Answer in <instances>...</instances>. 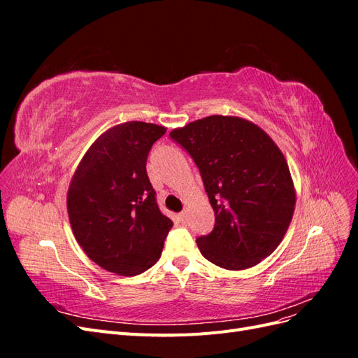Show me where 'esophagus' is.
<instances>
[{
	"label": "esophagus",
	"instance_id": "1",
	"mask_svg": "<svg viewBox=\"0 0 358 358\" xmlns=\"http://www.w3.org/2000/svg\"><path fill=\"white\" fill-rule=\"evenodd\" d=\"M179 221H180V224H182V225H187V222H188L187 212H182V213L179 215Z\"/></svg>",
	"mask_w": 358,
	"mask_h": 358
}]
</instances>
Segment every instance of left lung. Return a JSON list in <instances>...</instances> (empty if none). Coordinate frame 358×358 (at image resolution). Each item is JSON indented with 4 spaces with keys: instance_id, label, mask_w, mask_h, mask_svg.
Returning <instances> with one entry per match:
<instances>
[{
    "instance_id": "obj_1",
    "label": "left lung",
    "mask_w": 358,
    "mask_h": 358,
    "mask_svg": "<svg viewBox=\"0 0 358 358\" xmlns=\"http://www.w3.org/2000/svg\"><path fill=\"white\" fill-rule=\"evenodd\" d=\"M170 137L196 161L215 212L201 255L227 270L262 263L282 242L296 208L288 162L264 129L241 116L212 115Z\"/></svg>"
}]
</instances>
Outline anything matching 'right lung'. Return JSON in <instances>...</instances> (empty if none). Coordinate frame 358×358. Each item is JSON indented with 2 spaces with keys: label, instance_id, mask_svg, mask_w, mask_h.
I'll use <instances>...</instances> for the list:
<instances>
[{
  "label": "right lung",
  "instance_id": "add662e5",
  "mask_svg": "<svg viewBox=\"0 0 358 358\" xmlns=\"http://www.w3.org/2000/svg\"><path fill=\"white\" fill-rule=\"evenodd\" d=\"M166 127L129 121L96 137L71 178L67 212L76 241L95 264L136 276L161 257L173 222L162 215L146 173Z\"/></svg>",
  "mask_w": 358,
  "mask_h": 358
}]
</instances>
